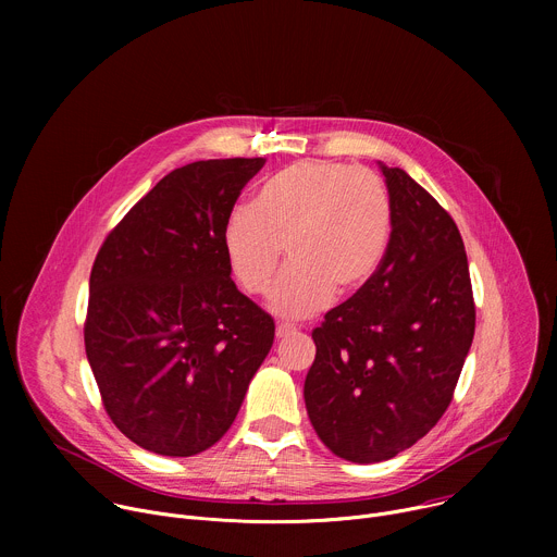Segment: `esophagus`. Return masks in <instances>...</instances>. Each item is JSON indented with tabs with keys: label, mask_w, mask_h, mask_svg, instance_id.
Here are the masks:
<instances>
[{
	"label": "esophagus",
	"mask_w": 557,
	"mask_h": 557,
	"mask_svg": "<svg viewBox=\"0 0 557 557\" xmlns=\"http://www.w3.org/2000/svg\"><path fill=\"white\" fill-rule=\"evenodd\" d=\"M290 333H295V326H290V324H277V329H275V335L282 339V337H288Z\"/></svg>",
	"instance_id": "34e87169"
}]
</instances>
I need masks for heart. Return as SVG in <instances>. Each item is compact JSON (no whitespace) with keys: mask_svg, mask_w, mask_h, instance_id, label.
Masks as SVG:
<instances>
[{"mask_svg":"<svg viewBox=\"0 0 557 557\" xmlns=\"http://www.w3.org/2000/svg\"><path fill=\"white\" fill-rule=\"evenodd\" d=\"M392 233V205L383 181L337 161H299L269 176L251 209H235L222 228L226 267L245 293L271 290V310L306 320L335 293L350 295L381 267Z\"/></svg>","mask_w":557,"mask_h":557,"instance_id":"b5f03b06","label":"heart"}]
</instances>
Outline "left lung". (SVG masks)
I'll use <instances>...</instances> for the list:
<instances>
[{
    "mask_svg": "<svg viewBox=\"0 0 557 557\" xmlns=\"http://www.w3.org/2000/svg\"><path fill=\"white\" fill-rule=\"evenodd\" d=\"M381 172L392 205L385 258L312 331L304 383L317 436L352 462L387 460L441 421L475 329L456 222L404 170Z\"/></svg>",
    "mask_w": 557,
    "mask_h": 557,
    "instance_id": "1",
    "label": "left lung"
}]
</instances>
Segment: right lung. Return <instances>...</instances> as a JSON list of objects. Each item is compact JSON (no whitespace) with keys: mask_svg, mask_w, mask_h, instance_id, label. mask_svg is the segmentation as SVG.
Returning <instances> with one entry per match:
<instances>
[{"mask_svg":"<svg viewBox=\"0 0 557 557\" xmlns=\"http://www.w3.org/2000/svg\"><path fill=\"white\" fill-rule=\"evenodd\" d=\"M264 158L174 170L108 233L90 273L86 355L112 423L138 447L194 456L218 443L275 337L235 288L222 228Z\"/></svg>","mask_w":557,"mask_h":557,"instance_id":"right-lung-1","label":"right lung"}]
</instances>
